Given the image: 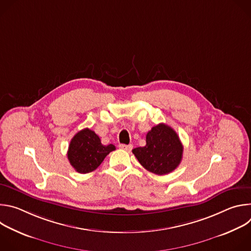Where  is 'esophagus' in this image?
Instances as JSON below:
<instances>
[{
    "label": "esophagus",
    "instance_id": "1",
    "mask_svg": "<svg viewBox=\"0 0 251 251\" xmlns=\"http://www.w3.org/2000/svg\"><path fill=\"white\" fill-rule=\"evenodd\" d=\"M119 148H120V149H122V150L130 151V150H132L133 146H132V145H125V144H120V145H119Z\"/></svg>",
    "mask_w": 251,
    "mask_h": 251
}]
</instances>
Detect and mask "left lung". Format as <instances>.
<instances>
[{"label":"left lung","instance_id":"1","mask_svg":"<svg viewBox=\"0 0 251 251\" xmlns=\"http://www.w3.org/2000/svg\"><path fill=\"white\" fill-rule=\"evenodd\" d=\"M184 147L170 126L160 123L146 135V145L132 150L139 163L156 175H167L180 165Z\"/></svg>","mask_w":251,"mask_h":251}]
</instances>
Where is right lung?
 Wrapping results in <instances>:
<instances>
[{"label":"right lung","mask_w":251,"mask_h":251,"mask_svg":"<svg viewBox=\"0 0 251 251\" xmlns=\"http://www.w3.org/2000/svg\"><path fill=\"white\" fill-rule=\"evenodd\" d=\"M115 149L112 144L102 145L98 135L94 131L85 128L71 139L67 158L76 172L86 174L97 169L105 157Z\"/></svg>","instance_id":"right-lung-1"}]
</instances>
